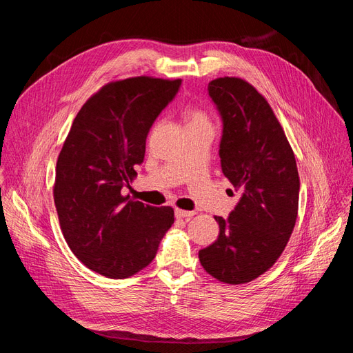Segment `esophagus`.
<instances>
[{"instance_id":"1","label":"esophagus","mask_w":353,"mask_h":353,"mask_svg":"<svg viewBox=\"0 0 353 353\" xmlns=\"http://www.w3.org/2000/svg\"><path fill=\"white\" fill-rule=\"evenodd\" d=\"M175 216L176 218L190 219L191 216H194V212H188V210H183V209H175Z\"/></svg>"}]
</instances>
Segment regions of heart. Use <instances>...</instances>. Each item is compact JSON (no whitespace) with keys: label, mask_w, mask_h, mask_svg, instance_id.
<instances>
[{"label":"heart","mask_w":353,"mask_h":353,"mask_svg":"<svg viewBox=\"0 0 353 353\" xmlns=\"http://www.w3.org/2000/svg\"><path fill=\"white\" fill-rule=\"evenodd\" d=\"M185 119H187V123H208L206 114L196 109L185 110Z\"/></svg>","instance_id":"b5f03b06"}]
</instances>
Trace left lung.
<instances>
[{"instance_id": "8db88e82", "label": "left lung", "mask_w": 353, "mask_h": 353, "mask_svg": "<svg viewBox=\"0 0 353 353\" xmlns=\"http://www.w3.org/2000/svg\"><path fill=\"white\" fill-rule=\"evenodd\" d=\"M208 91L222 121V172L240 200L227 219L215 216L218 240L201 249L199 259L216 280L243 284L281 256L296 223L301 181L279 119L249 82L218 78Z\"/></svg>"}]
</instances>
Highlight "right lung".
<instances>
[{"mask_svg": "<svg viewBox=\"0 0 353 353\" xmlns=\"http://www.w3.org/2000/svg\"><path fill=\"white\" fill-rule=\"evenodd\" d=\"M181 79L137 77L110 82L82 105L56 166L54 203L73 254L108 279L150 263L174 223V209L122 196L143 163L145 138Z\"/></svg>", "mask_w": 353, "mask_h": 353, "instance_id": "obj_1", "label": "right lung"}]
</instances>
